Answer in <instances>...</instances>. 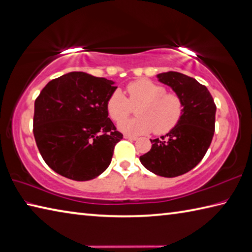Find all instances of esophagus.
Returning a JSON list of instances; mask_svg holds the SVG:
<instances>
[{
	"label": "esophagus",
	"instance_id": "esophagus-1",
	"mask_svg": "<svg viewBox=\"0 0 252 252\" xmlns=\"http://www.w3.org/2000/svg\"><path fill=\"white\" fill-rule=\"evenodd\" d=\"M125 139H130V140H136L137 137L136 136H131V135H124Z\"/></svg>",
	"mask_w": 252,
	"mask_h": 252
}]
</instances>
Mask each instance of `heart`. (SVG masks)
<instances>
[{"label":"heart","mask_w":252,"mask_h":252,"mask_svg":"<svg viewBox=\"0 0 252 252\" xmlns=\"http://www.w3.org/2000/svg\"><path fill=\"white\" fill-rule=\"evenodd\" d=\"M128 97L120 90L108 97L106 108L108 116L114 122H120L129 116L132 108L141 107L137 111L141 117L120 123L123 132L132 135L147 134L155 130L162 135L178 125L183 114V101L177 93L167 92L163 85L148 79H140L127 85Z\"/></svg>","instance_id":"1"}]
</instances>
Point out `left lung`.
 I'll list each match as a JSON object with an SVG mask.
<instances>
[{"mask_svg":"<svg viewBox=\"0 0 252 252\" xmlns=\"http://www.w3.org/2000/svg\"><path fill=\"white\" fill-rule=\"evenodd\" d=\"M157 77L181 96L183 114L167 135L150 139L151 149L139 160L153 173L174 178L196 167L210 148L215 131L216 105L207 88L195 79L175 71Z\"/></svg>","mask_w":252,"mask_h":252,"instance_id":"obj_1","label":"left lung"}]
</instances>
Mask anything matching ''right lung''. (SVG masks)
Masks as SVG:
<instances>
[{
	"label": "right lung",
	"instance_id": "right-lung-1",
	"mask_svg": "<svg viewBox=\"0 0 252 252\" xmlns=\"http://www.w3.org/2000/svg\"><path fill=\"white\" fill-rule=\"evenodd\" d=\"M116 89L105 78L69 72L41 90L32 131L42 159L55 172L89 181L107 169L115 145L123 139L106 108Z\"/></svg>",
	"mask_w": 252,
	"mask_h": 252
}]
</instances>
